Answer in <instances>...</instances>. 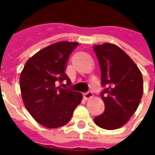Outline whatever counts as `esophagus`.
I'll list each match as a JSON object with an SVG mask.
<instances>
[{"mask_svg":"<svg viewBox=\"0 0 155 155\" xmlns=\"http://www.w3.org/2000/svg\"><path fill=\"white\" fill-rule=\"evenodd\" d=\"M84 97L86 100L90 99V98L93 97V93H92L91 91H89V92H87V93H84Z\"/></svg>","mask_w":155,"mask_h":155,"instance_id":"esophagus-1","label":"esophagus"}]
</instances>
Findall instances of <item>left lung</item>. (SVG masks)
Returning <instances> with one entry per match:
<instances>
[{"label":"left lung","mask_w":155,"mask_h":155,"mask_svg":"<svg viewBox=\"0 0 155 155\" xmlns=\"http://www.w3.org/2000/svg\"><path fill=\"white\" fill-rule=\"evenodd\" d=\"M100 71L105 110L94 122L97 127L114 130L124 126L138 109L143 94L142 74L126 52L110 43L94 45Z\"/></svg>","instance_id":"left-lung-1"}]
</instances>
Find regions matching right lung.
<instances>
[{
    "instance_id": "add662e5",
    "label": "right lung",
    "mask_w": 155,
    "mask_h": 155,
    "mask_svg": "<svg viewBox=\"0 0 155 155\" xmlns=\"http://www.w3.org/2000/svg\"><path fill=\"white\" fill-rule=\"evenodd\" d=\"M76 41H58L37 52L28 58L20 73L19 84L24 105L36 122L47 128L68 124L75 108L83 99L82 93L57 86L71 80L65 73Z\"/></svg>"
}]
</instances>
